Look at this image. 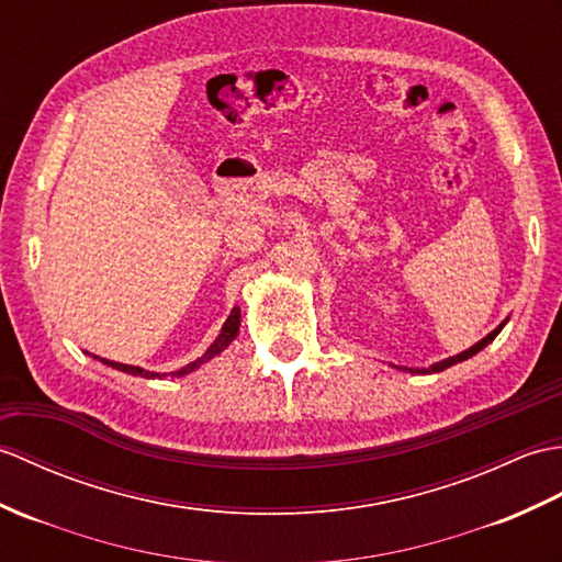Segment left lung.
I'll use <instances>...</instances> for the list:
<instances>
[{
  "instance_id": "left-lung-1",
  "label": "left lung",
  "mask_w": 562,
  "mask_h": 562,
  "mask_svg": "<svg viewBox=\"0 0 562 562\" xmlns=\"http://www.w3.org/2000/svg\"><path fill=\"white\" fill-rule=\"evenodd\" d=\"M507 322V319H505ZM505 322L501 324V327H495L488 336H485V339H481L479 344H473L469 351H461L459 356H452V358H447V360H440V363H435V366H430V368H420V370H408V372H418V375H423V372H440V370H445V368H450V366H454V363H461V360H467V358H471V356H476L481 348H485L488 346L497 334H501V329L505 327Z\"/></svg>"
}]
</instances>
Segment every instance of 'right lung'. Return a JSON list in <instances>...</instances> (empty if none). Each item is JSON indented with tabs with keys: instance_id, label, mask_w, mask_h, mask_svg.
<instances>
[{
	"instance_id": "right-lung-1",
	"label": "right lung",
	"mask_w": 562,
	"mask_h": 562,
	"mask_svg": "<svg viewBox=\"0 0 562 562\" xmlns=\"http://www.w3.org/2000/svg\"><path fill=\"white\" fill-rule=\"evenodd\" d=\"M238 329H240V307H233L231 310V315H228V319H226V324H223L221 327V334L216 336V341L211 344V348L209 351L199 358V360H194V363H190V366H184L182 370H178V372H170V375H187V372H192V370H196L199 366L202 363H206L209 358H214V356H218L223 348H226L235 336H238ZM103 363H108V366H112V368H117V370H122V372H130V375H139V378H146V380H154V378H158V372H148V370H142V368H134V366H122V363H112V360H105V358H101Z\"/></svg>"
}]
</instances>
